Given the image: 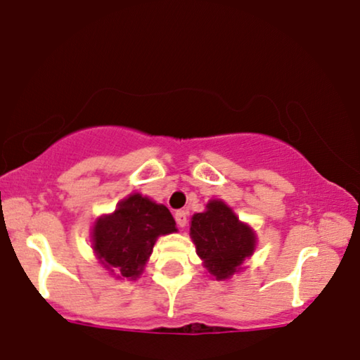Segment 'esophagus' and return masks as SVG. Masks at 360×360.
<instances>
[{"instance_id": "34e87169", "label": "esophagus", "mask_w": 360, "mask_h": 360, "mask_svg": "<svg viewBox=\"0 0 360 360\" xmlns=\"http://www.w3.org/2000/svg\"><path fill=\"white\" fill-rule=\"evenodd\" d=\"M174 219L177 222V226L184 227L186 224H188V212H186V211H176Z\"/></svg>"}]
</instances>
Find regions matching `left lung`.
I'll list each match as a JSON object with an SVG mask.
<instances>
[{"instance_id": "8db88e82", "label": "left lung", "mask_w": 360, "mask_h": 360, "mask_svg": "<svg viewBox=\"0 0 360 360\" xmlns=\"http://www.w3.org/2000/svg\"><path fill=\"white\" fill-rule=\"evenodd\" d=\"M191 239L204 267L217 281L229 279L256 249L254 231L219 199L191 217Z\"/></svg>"}]
</instances>
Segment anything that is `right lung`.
Instances as JSON below:
<instances>
[{"instance_id":"1","label":"right lung","mask_w":360,"mask_h":360,"mask_svg":"<svg viewBox=\"0 0 360 360\" xmlns=\"http://www.w3.org/2000/svg\"><path fill=\"white\" fill-rule=\"evenodd\" d=\"M176 231L169 209L134 193L122 199L115 212L94 222L93 251L117 279H136L159 236Z\"/></svg>"}]
</instances>
